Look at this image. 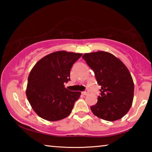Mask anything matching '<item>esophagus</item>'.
Listing matches in <instances>:
<instances>
[{
    "label": "esophagus",
    "instance_id": "1",
    "mask_svg": "<svg viewBox=\"0 0 152 152\" xmlns=\"http://www.w3.org/2000/svg\"><path fill=\"white\" fill-rule=\"evenodd\" d=\"M82 94L85 95V96H86V95H88V91H87V90H86L85 91H84L83 92H82Z\"/></svg>",
    "mask_w": 152,
    "mask_h": 152
}]
</instances>
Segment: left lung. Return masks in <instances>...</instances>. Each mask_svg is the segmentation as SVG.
<instances>
[{
    "label": "left lung",
    "mask_w": 152,
    "mask_h": 152,
    "mask_svg": "<svg viewBox=\"0 0 152 152\" xmlns=\"http://www.w3.org/2000/svg\"><path fill=\"white\" fill-rule=\"evenodd\" d=\"M82 58L94 71L101 86L97 103L91 109L95 116L114 121L127 114L132 105L134 84L127 67L106 51L85 53Z\"/></svg>",
    "instance_id": "left-lung-1"
}]
</instances>
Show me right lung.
<instances>
[{
	"mask_svg": "<svg viewBox=\"0 0 152 152\" xmlns=\"http://www.w3.org/2000/svg\"><path fill=\"white\" fill-rule=\"evenodd\" d=\"M82 53L56 51L41 59L28 77L26 95L34 111L42 119L56 121L71 113L80 92L70 91L64 83Z\"/></svg>",
	"mask_w": 152,
	"mask_h": 152,
	"instance_id": "obj_1",
	"label": "right lung"
}]
</instances>
